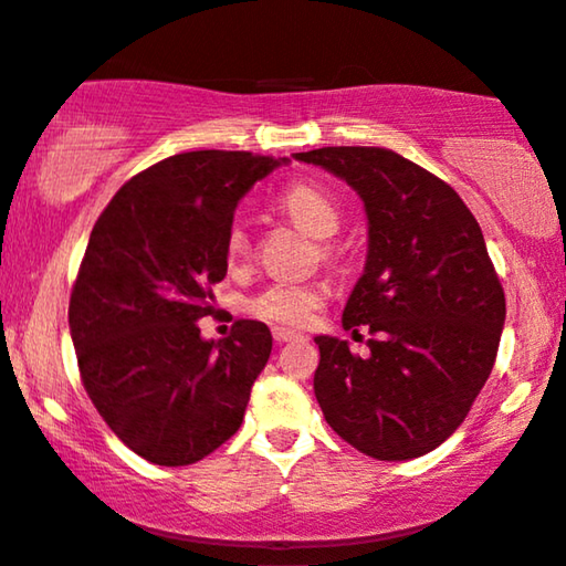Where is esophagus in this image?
Listing matches in <instances>:
<instances>
[{
  "instance_id": "34e87169",
  "label": "esophagus",
  "mask_w": 566,
  "mask_h": 566,
  "mask_svg": "<svg viewBox=\"0 0 566 566\" xmlns=\"http://www.w3.org/2000/svg\"><path fill=\"white\" fill-rule=\"evenodd\" d=\"M271 334H274V342L276 344L295 342V338H300V334H295V331H290V328H274V331H271Z\"/></svg>"
}]
</instances>
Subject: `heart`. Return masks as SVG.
I'll list each match as a JSON object with an SVG mask.
<instances>
[{
    "instance_id": "1",
    "label": "heart",
    "mask_w": 566,
    "mask_h": 566,
    "mask_svg": "<svg viewBox=\"0 0 566 566\" xmlns=\"http://www.w3.org/2000/svg\"><path fill=\"white\" fill-rule=\"evenodd\" d=\"M279 209L290 217L297 228H303L307 235L328 240L334 238L338 228H342V207L331 196L326 188L307 184V180H297V184L287 186L279 196ZM230 263H240L251 253V238L243 224H232L228 232V243H224ZM323 253H331V245H323ZM323 292L313 284H292V282H276L269 284L266 290L259 292L248 307L253 315L263 321L282 323V326H305L311 321L315 307L321 305Z\"/></svg>"
}]
</instances>
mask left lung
Wrapping results in <instances>:
<instances>
[{
    "label": "left lung",
    "mask_w": 566,
    "mask_h": 566,
    "mask_svg": "<svg viewBox=\"0 0 566 566\" xmlns=\"http://www.w3.org/2000/svg\"><path fill=\"white\" fill-rule=\"evenodd\" d=\"M346 180L365 205L367 259L342 323L370 352L315 336L313 390L331 429L378 461H411L463 424L492 373L504 292L463 199L382 147L292 155Z\"/></svg>",
    "instance_id": "8db88e82"
}]
</instances>
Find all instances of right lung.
I'll return each instance as SVG.
<instances>
[{
  "instance_id": "add662e5",
  "label": "right lung",
  "mask_w": 566,
  "mask_h": 566,
  "mask_svg": "<svg viewBox=\"0 0 566 566\" xmlns=\"http://www.w3.org/2000/svg\"><path fill=\"white\" fill-rule=\"evenodd\" d=\"M287 157L172 155L120 186L97 217L70 300L82 382L113 434L157 465L214 453L243 424L266 367V323L205 338L212 284L228 274L238 201Z\"/></svg>"
}]
</instances>
